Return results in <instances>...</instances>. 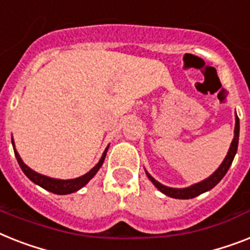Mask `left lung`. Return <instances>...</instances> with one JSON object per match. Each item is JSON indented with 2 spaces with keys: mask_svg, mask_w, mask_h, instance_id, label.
<instances>
[{
  "mask_svg": "<svg viewBox=\"0 0 250 250\" xmlns=\"http://www.w3.org/2000/svg\"><path fill=\"white\" fill-rule=\"evenodd\" d=\"M239 132H240V123H239V118H237L236 111H235V129H234V139L231 141L230 149L227 151V155L225 157L224 162L221 163V166L217 168L216 171L213 172L210 174L209 177H207L206 180H203V181L198 182V184H194L191 186H188V188H169V186H166V185L160 184L159 181H157L155 178L149 173V172L145 169V173L147 176L150 181L153 182V185L155 188L162 191L163 194L168 195L169 198H174V199H192L195 198V196L200 195L203 192L209 191L210 188H213L216 186L218 182L224 178L225 174L227 173L229 171V168H230L231 163H232V160L235 158V154L237 151V145H239Z\"/></svg>",
  "mask_w": 250,
  "mask_h": 250,
  "instance_id": "1",
  "label": "left lung"
}]
</instances>
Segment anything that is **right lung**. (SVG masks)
Segmentation results:
<instances>
[{
	"label": "right lung",
	"instance_id": "right-lung-1",
	"mask_svg": "<svg viewBox=\"0 0 250 250\" xmlns=\"http://www.w3.org/2000/svg\"><path fill=\"white\" fill-rule=\"evenodd\" d=\"M11 143H13L14 153H15V157L18 159V163H19L21 171L24 172L26 177L29 178L30 181L34 182L36 185L43 188L44 190H47L50 192H54V194H58V195H66V194H72V192L78 191L79 188H82L83 186H86L88 182H90L91 178L97 173V171L100 169L103 163H104L105 157H106V151L109 149V145L106 146V149L104 150V153L101 155V159L99 160V163L95 166V167L91 169L90 172H87L86 174H83L81 177L72 178V180H59V178H52L48 177V176H44V174H41L38 172L33 171L32 168H29L23 162V159L20 158L19 153L15 147V143H14V139H11Z\"/></svg>",
	"mask_w": 250,
	"mask_h": 250
}]
</instances>
